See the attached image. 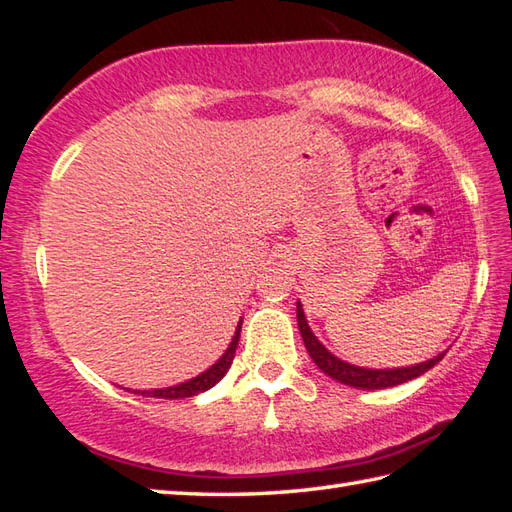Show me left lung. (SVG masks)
<instances>
[{
  "mask_svg": "<svg viewBox=\"0 0 512 512\" xmlns=\"http://www.w3.org/2000/svg\"><path fill=\"white\" fill-rule=\"evenodd\" d=\"M297 321H299V332L301 339L306 343V350L312 356V361L317 363L323 374H328L330 378L339 380L343 385H350L356 389H385V387H394L400 383H407L411 378H418L420 374L429 372L433 365H438L442 361V356L447 352H442L438 356H433L431 361H424L411 367H398V369H365V367H356L336 358L330 350H325V345L319 343L317 336L312 334L310 325L306 321V314H303L301 301H297Z\"/></svg>",
  "mask_w": 512,
  "mask_h": 512,
  "instance_id": "left-lung-1",
  "label": "left lung"
}]
</instances>
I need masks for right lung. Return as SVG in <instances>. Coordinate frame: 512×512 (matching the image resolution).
Wrapping results in <instances>:
<instances>
[{"instance_id":"add662e5","label":"right lung","mask_w":512,"mask_h":512,"mask_svg":"<svg viewBox=\"0 0 512 512\" xmlns=\"http://www.w3.org/2000/svg\"><path fill=\"white\" fill-rule=\"evenodd\" d=\"M239 332H242V321L237 323V330L231 345L226 347V352L222 354L220 361L215 365H211L206 372H202L200 376H195L187 383H180V385H173V387H165V389H145V391H138L140 396H151V398H169V400H176V398H191V396H198L202 391L211 389L215 383H220L224 378V374L228 372V367H231L233 358H235V350H237V341H239Z\"/></svg>"}]
</instances>
